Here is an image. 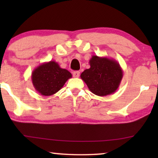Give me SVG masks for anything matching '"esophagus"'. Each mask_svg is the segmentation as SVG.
I'll list each match as a JSON object with an SVG mask.
<instances>
[{"mask_svg":"<svg viewBox=\"0 0 158 158\" xmlns=\"http://www.w3.org/2000/svg\"><path fill=\"white\" fill-rule=\"evenodd\" d=\"M73 75L74 77H78L80 76V72L79 71H75L73 73Z\"/></svg>","mask_w":158,"mask_h":158,"instance_id":"34e87169","label":"esophagus"}]
</instances>
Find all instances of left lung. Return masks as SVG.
I'll use <instances>...</instances> for the list:
<instances>
[{
  "label": "left lung",
  "mask_w": 158,
  "mask_h": 158,
  "mask_svg": "<svg viewBox=\"0 0 158 158\" xmlns=\"http://www.w3.org/2000/svg\"><path fill=\"white\" fill-rule=\"evenodd\" d=\"M89 64L90 68L84 70L81 77L90 92L98 96L114 94L123 77V70L119 63L106 57L93 55Z\"/></svg>",
  "instance_id": "8db88e82"
}]
</instances>
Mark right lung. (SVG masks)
I'll return each instance as SVG.
<instances>
[{
	"label": "right lung",
	"instance_id": "right-lung-1",
	"mask_svg": "<svg viewBox=\"0 0 158 158\" xmlns=\"http://www.w3.org/2000/svg\"><path fill=\"white\" fill-rule=\"evenodd\" d=\"M71 77L72 74L66 69L60 68L55 61L40 64L31 73V81L34 88L45 96H52L59 91Z\"/></svg>",
	"mask_w": 158,
	"mask_h": 158
}]
</instances>
